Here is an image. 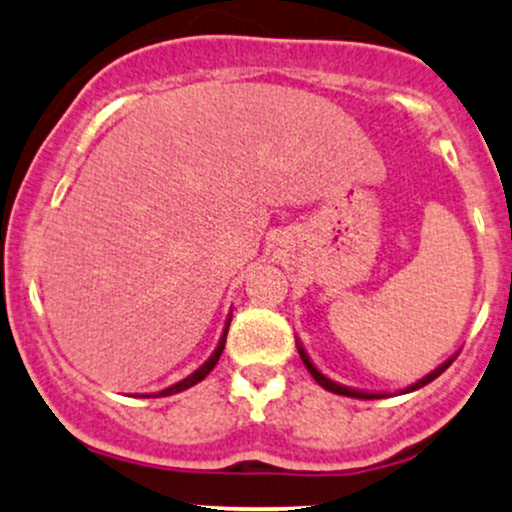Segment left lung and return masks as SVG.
<instances>
[{"instance_id":"1","label":"left lung","mask_w":512,"mask_h":512,"mask_svg":"<svg viewBox=\"0 0 512 512\" xmlns=\"http://www.w3.org/2000/svg\"><path fill=\"white\" fill-rule=\"evenodd\" d=\"M296 346H298V354H301V358H303L305 368H308V370H310V375H313V378H315V383L325 387V390L334 392V395H346V397H358V399H383V397L390 395V392H370V390H358V387H346V385H342V383H337V380L327 378V375L322 373V370L315 366V363H313V358L308 356V351H305V346L301 344V339H298V337H296ZM452 361H455V356H450L448 361H443V363H440L438 368H433L431 373L424 375V378H421V380H416V383L407 385V387H404V390H399V392H404V395H407V392H414V390H419V387L428 385V383H431V380H436L438 375L443 373V370L448 368Z\"/></svg>"}]
</instances>
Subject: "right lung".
<instances>
[{
  "instance_id": "obj_1",
  "label": "right lung",
  "mask_w": 512,
  "mask_h": 512,
  "mask_svg": "<svg viewBox=\"0 0 512 512\" xmlns=\"http://www.w3.org/2000/svg\"><path fill=\"white\" fill-rule=\"evenodd\" d=\"M228 325H231V313H228V317H226V325H223V332H221V337H219V344H216V349L211 351V356L207 358V361H204L202 366H199V368L195 370V373H190V375H187V378H182L180 383L170 385V387H166V390H161V392H154V397H168V395H175V392L187 390V387L197 385L199 380L207 378V375L211 373V370H214V366H216V363H219V358H221V354H223V346H226ZM139 397H151V395H139Z\"/></svg>"
}]
</instances>
